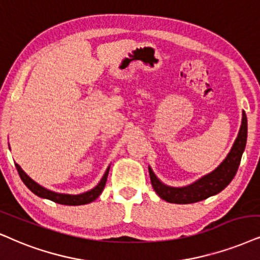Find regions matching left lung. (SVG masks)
Masks as SVG:
<instances>
[{
    "mask_svg": "<svg viewBox=\"0 0 260 260\" xmlns=\"http://www.w3.org/2000/svg\"><path fill=\"white\" fill-rule=\"evenodd\" d=\"M246 141H247V117H246L245 111H242L241 126H240L238 137L229 153L217 168L189 185L173 187L160 181L149 166L150 179L154 192L163 200L173 204H192L217 194L234 179L242 153L245 151Z\"/></svg>",
    "mask_w": 260,
    "mask_h": 260,
    "instance_id": "obj_1",
    "label": "left lung"
}]
</instances>
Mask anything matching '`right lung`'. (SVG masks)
Listing matches in <instances>:
<instances>
[{
	"instance_id": "add662e5",
	"label": "right lung",
	"mask_w": 260,
	"mask_h": 260,
	"mask_svg": "<svg viewBox=\"0 0 260 260\" xmlns=\"http://www.w3.org/2000/svg\"><path fill=\"white\" fill-rule=\"evenodd\" d=\"M16 169H18L19 175H20L22 182L25 183L26 187L34 192L36 196L41 197V198L44 199H49L51 202H55L57 204H62V205H85V204L92 203L93 200H96L98 197L101 196L102 190H103L104 186H106L107 179H108V174H109V169L110 166L108 167L104 175L102 176L101 181L97 183V186H94L93 188L87 190V192L80 193V194H67V193H57L54 192V190H50L45 187H43L32 180L27 174H26L20 166L18 163H15Z\"/></svg>"
}]
</instances>
